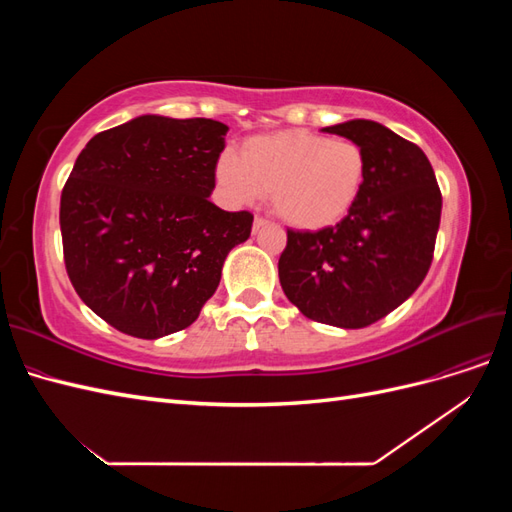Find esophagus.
Returning <instances> with one entry per match:
<instances>
[{
	"label": "esophagus",
	"instance_id": "obj_1",
	"mask_svg": "<svg viewBox=\"0 0 512 512\" xmlns=\"http://www.w3.org/2000/svg\"><path fill=\"white\" fill-rule=\"evenodd\" d=\"M265 224H267V220H265V218H260V215H256V218H254V230L262 228Z\"/></svg>",
	"mask_w": 512,
	"mask_h": 512
}]
</instances>
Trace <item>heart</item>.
<instances>
[{"instance_id":"heart-1","label":"heart","mask_w":512,"mask_h":512,"mask_svg":"<svg viewBox=\"0 0 512 512\" xmlns=\"http://www.w3.org/2000/svg\"><path fill=\"white\" fill-rule=\"evenodd\" d=\"M215 177L239 205L269 194L284 222L316 230L339 222L365 183L363 149L346 138L284 130L247 138L241 156L222 153Z\"/></svg>"}]
</instances>
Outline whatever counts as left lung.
Returning <instances> with one entry per match:
<instances>
[{"instance_id": "obj_1", "label": "left lung", "mask_w": 512, "mask_h": 512, "mask_svg": "<svg viewBox=\"0 0 512 512\" xmlns=\"http://www.w3.org/2000/svg\"><path fill=\"white\" fill-rule=\"evenodd\" d=\"M363 149L365 183L342 222L290 230L280 284L309 320L363 329L404 303L431 267L442 194L423 149L369 119L324 128Z\"/></svg>"}]
</instances>
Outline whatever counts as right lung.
Here are the masks:
<instances>
[{
    "mask_svg": "<svg viewBox=\"0 0 512 512\" xmlns=\"http://www.w3.org/2000/svg\"><path fill=\"white\" fill-rule=\"evenodd\" d=\"M228 126L143 115L96 134L61 192L70 282L117 331L158 339L188 329L220 284L254 215L209 196Z\"/></svg>",
    "mask_w": 512,
    "mask_h": 512,
    "instance_id": "1",
    "label": "right lung"
}]
</instances>
